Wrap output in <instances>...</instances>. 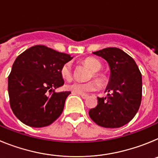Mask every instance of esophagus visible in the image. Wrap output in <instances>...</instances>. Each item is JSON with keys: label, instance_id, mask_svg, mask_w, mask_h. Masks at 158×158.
<instances>
[{"label": "esophagus", "instance_id": "esophagus-1", "mask_svg": "<svg viewBox=\"0 0 158 158\" xmlns=\"http://www.w3.org/2000/svg\"><path fill=\"white\" fill-rule=\"evenodd\" d=\"M78 95H79V96H81V97H82V98H83V99L88 98V96H89L87 94H80V93H79V94H78Z\"/></svg>", "mask_w": 158, "mask_h": 158}]
</instances>
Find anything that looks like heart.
Listing matches in <instances>:
<instances>
[{
  "label": "heart",
  "instance_id": "1",
  "mask_svg": "<svg viewBox=\"0 0 158 158\" xmlns=\"http://www.w3.org/2000/svg\"><path fill=\"white\" fill-rule=\"evenodd\" d=\"M84 63L85 64L89 69L93 71V76L98 81L100 84L104 81L105 78L104 76L101 73H97L100 71L102 68L101 62L98 59L92 57L86 58L83 61ZM60 73L63 79L69 81L72 78V65L70 62H66L62 66L60 69ZM67 90L72 92L73 93H77V94H85V93H89V92L96 91L98 89V85L96 81H88V82H78L74 81L72 83H69L65 86Z\"/></svg>",
  "mask_w": 158,
  "mask_h": 158
}]
</instances>
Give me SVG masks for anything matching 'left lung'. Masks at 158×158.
<instances>
[{
  "instance_id": "1",
  "label": "left lung",
  "mask_w": 158,
  "mask_h": 158,
  "mask_svg": "<svg viewBox=\"0 0 158 158\" xmlns=\"http://www.w3.org/2000/svg\"><path fill=\"white\" fill-rule=\"evenodd\" d=\"M107 61L110 68L106 97H98V104L89 110L90 118L97 125L118 128L129 123L136 115L142 100V74L135 60L116 47L93 52Z\"/></svg>"
}]
</instances>
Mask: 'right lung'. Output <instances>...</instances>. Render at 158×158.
I'll list each match as a JSON object with an SVG mask.
<instances>
[{
  "label": "right lung",
  "mask_w": 158,
  "mask_h": 158,
  "mask_svg": "<svg viewBox=\"0 0 158 158\" xmlns=\"http://www.w3.org/2000/svg\"><path fill=\"white\" fill-rule=\"evenodd\" d=\"M73 57L43 45L23 51L8 76V91L14 115L32 127H47L61 115L70 92L57 93L64 85L62 65Z\"/></svg>",
  "instance_id": "1"
}]
</instances>
